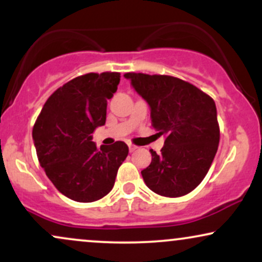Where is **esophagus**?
<instances>
[{
    "label": "esophagus",
    "mask_w": 262,
    "mask_h": 262,
    "mask_svg": "<svg viewBox=\"0 0 262 262\" xmlns=\"http://www.w3.org/2000/svg\"><path fill=\"white\" fill-rule=\"evenodd\" d=\"M129 151L130 152H133V151H135V150L138 149V146H135V145H133V144H129Z\"/></svg>",
    "instance_id": "34e87169"
}]
</instances>
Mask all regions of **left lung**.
I'll list each match as a JSON object with an SVG mask.
<instances>
[{
	"instance_id": "8db88e82",
	"label": "left lung",
	"mask_w": 262,
	"mask_h": 262,
	"mask_svg": "<svg viewBox=\"0 0 262 262\" xmlns=\"http://www.w3.org/2000/svg\"><path fill=\"white\" fill-rule=\"evenodd\" d=\"M134 91L150 107L152 128L165 143L160 154L141 171L155 193L181 197L193 191L208 172L219 144L215 103L196 86L166 75L128 73Z\"/></svg>"
}]
</instances>
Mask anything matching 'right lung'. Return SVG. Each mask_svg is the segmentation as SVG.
<instances>
[{"mask_svg":"<svg viewBox=\"0 0 262 262\" xmlns=\"http://www.w3.org/2000/svg\"><path fill=\"white\" fill-rule=\"evenodd\" d=\"M121 74H86L69 81L48 98L33 128V141L47 176L64 196L93 202L111 192L128 155L123 141L97 148L96 128L106 123L107 100Z\"/></svg>","mask_w":262,"mask_h":262,"instance_id":"obj_1","label":"right lung"}]
</instances>
